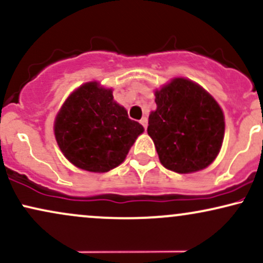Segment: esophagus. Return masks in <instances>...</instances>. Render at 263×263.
Masks as SVG:
<instances>
[{
  "instance_id": "1",
  "label": "esophagus",
  "mask_w": 263,
  "mask_h": 263,
  "mask_svg": "<svg viewBox=\"0 0 263 263\" xmlns=\"http://www.w3.org/2000/svg\"><path fill=\"white\" fill-rule=\"evenodd\" d=\"M140 123L142 126H143V128L146 129L147 128V125H148V120H147V117H142Z\"/></svg>"
}]
</instances>
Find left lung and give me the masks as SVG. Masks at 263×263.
Instances as JSON below:
<instances>
[{"label": "left lung", "mask_w": 263, "mask_h": 263, "mask_svg": "<svg viewBox=\"0 0 263 263\" xmlns=\"http://www.w3.org/2000/svg\"><path fill=\"white\" fill-rule=\"evenodd\" d=\"M157 110L147 132L167 170L192 173L218 156L224 140V114L203 87L178 78L156 91Z\"/></svg>", "instance_id": "1"}]
</instances>
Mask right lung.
<instances>
[{
  "mask_svg": "<svg viewBox=\"0 0 263 263\" xmlns=\"http://www.w3.org/2000/svg\"><path fill=\"white\" fill-rule=\"evenodd\" d=\"M143 127L128 119L110 89L84 84L60 108L54 123L59 148L74 165L107 172L121 164Z\"/></svg>",
  "mask_w": 263,
  "mask_h": 263,
  "instance_id": "1",
  "label": "right lung"
}]
</instances>
